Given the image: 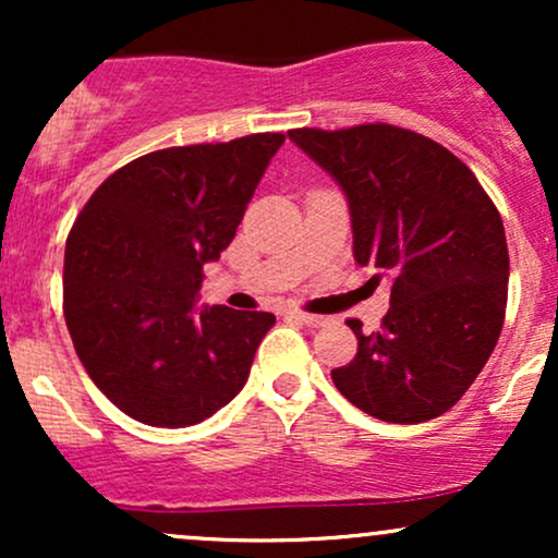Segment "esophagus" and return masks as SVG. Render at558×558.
<instances>
[{
  "label": "esophagus",
  "mask_w": 558,
  "mask_h": 558,
  "mask_svg": "<svg viewBox=\"0 0 558 558\" xmlns=\"http://www.w3.org/2000/svg\"><path fill=\"white\" fill-rule=\"evenodd\" d=\"M288 317L296 319V323H301V325H306V328H323V325L328 323V319H325V317L306 315V312H288Z\"/></svg>",
  "instance_id": "34e87169"
}]
</instances>
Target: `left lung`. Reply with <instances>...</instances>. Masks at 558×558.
<instances>
[{
  "label": "left lung",
  "mask_w": 558,
  "mask_h": 558,
  "mask_svg": "<svg viewBox=\"0 0 558 558\" xmlns=\"http://www.w3.org/2000/svg\"><path fill=\"white\" fill-rule=\"evenodd\" d=\"M288 138L349 204L354 259L390 283L380 332L332 369V383L369 417L417 425L448 412L501 336L509 248L498 209L446 146L386 123L345 131L299 128Z\"/></svg>",
  "instance_id": "1"
}]
</instances>
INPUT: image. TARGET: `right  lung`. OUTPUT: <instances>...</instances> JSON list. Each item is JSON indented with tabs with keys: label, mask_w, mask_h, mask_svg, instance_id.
Wrapping results in <instances>:
<instances>
[{
	"label": "right lung",
	"mask_w": 558,
	"mask_h": 558,
	"mask_svg": "<svg viewBox=\"0 0 558 558\" xmlns=\"http://www.w3.org/2000/svg\"><path fill=\"white\" fill-rule=\"evenodd\" d=\"M283 133L151 151L107 178L68 235L65 323L94 386L128 417L189 427L241 388L270 312L196 306Z\"/></svg>",
	"instance_id": "add662e5"
}]
</instances>
